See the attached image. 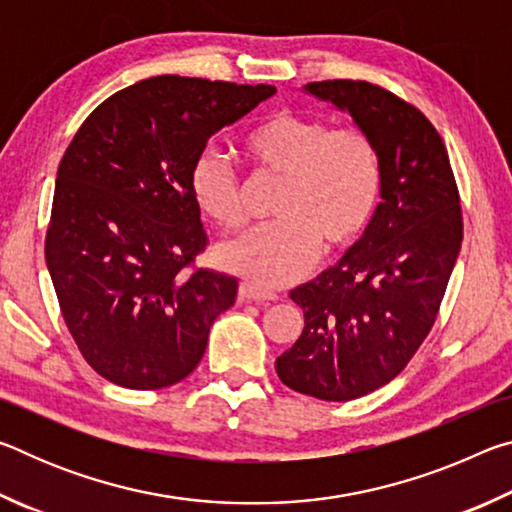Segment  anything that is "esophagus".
Returning a JSON list of instances; mask_svg holds the SVG:
<instances>
[{
	"label": "esophagus",
	"mask_w": 512,
	"mask_h": 512,
	"mask_svg": "<svg viewBox=\"0 0 512 512\" xmlns=\"http://www.w3.org/2000/svg\"><path fill=\"white\" fill-rule=\"evenodd\" d=\"M239 296L244 300H255V302H273L277 296L273 291H266L262 287H257L253 282H241L239 284Z\"/></svg>",
	"instance_id": "1"
}]
</instances>
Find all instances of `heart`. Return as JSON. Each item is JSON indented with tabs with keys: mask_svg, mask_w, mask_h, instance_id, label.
<instances>
[{
	"mask_svg": "<svg viewBox=\"0 0 512 512\" xmlns=\"http://www.w3.org/2000/svg\"><path fill=\"white\" fill-rule=\"evenodd\" d=\"M239 151L257 178H282L273 201L277 221L221 248V264L262 289L305 275L325 253L357 244L384 192V155L361 128L280 110L241 137ZM189 192L207 219L225 232L246 223L244 189L216 151L189 169Z\"/></svg>",
	"mask_w": 512,
	"mask_h": 512,
	"instance_id": "b5f03b06",
	"label": "heart"
}]
</instances>
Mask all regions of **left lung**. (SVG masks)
<instances>
[{"label":"left lung","instance_id":"obj_1","mask_svg":"<svg viewBox=\"0 0 512 512\" xmlns=\"http://www.w3.org/2000/svg\"><path fill=\"white\" fill-rule=\"evenodd\" d=\"M307 92L375 137L384 192L357 246L291 291L305 329L275 370L302 395L348 402L400 375L429 336L461 250V196L443 137L409 101L350 79Z\"/></svg>","mask_w":512,"mask_h":512}]
</instances>
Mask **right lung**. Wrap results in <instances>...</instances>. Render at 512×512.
I'll use <instances>...</instances> for the list:
<instances>
[{
  "label": "right lung",
  "mask_w": 512,
  "mask_h": 512,
  "mask_svg": "<svg viewBox=\"0 0 512 512\" xmlns=\"http://www.w3.org/2000/svg\"><path fill=\"white\" fill-rule=\"evenodd\" d=\"M273 92L153 76L99 103L69 142L45 259L69 334L103 379L158 391L203 359L237 277L196 266L210 239L189 169L214 133Z\"/></svg>",
  "instance_id": "add662e5"
}]
</instances>
